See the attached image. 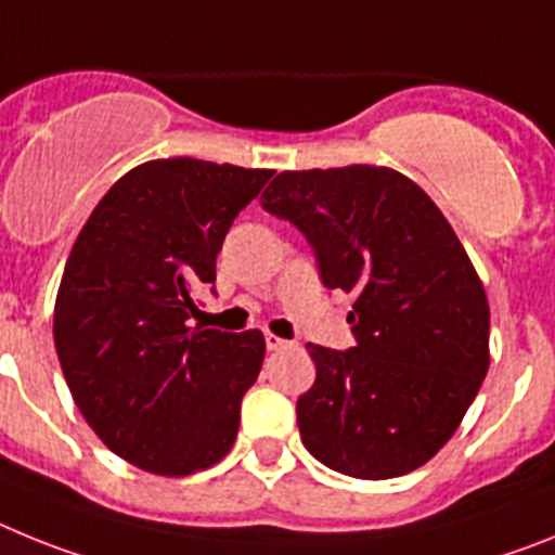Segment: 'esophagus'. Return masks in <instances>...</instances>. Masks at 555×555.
Masks as SVG:
<instances>
[{
	"instance_id": "obj_1",
	"label": "esophagus",
	"mask_w": 555,
	"mask_h": 555,
	"mask_svg": "<svg viewBox=\"0 0 555 555\" xmlns=\"http://www.w3.org/2000/svg\"><path fill=\"white\" fill-rule=\"evenodd\" d=\"M264 346H268V351H282V349H287V346H293V344H291V340H284V337L271 335V332H268V335H264Z\"/></svg>"
}]
</instances>
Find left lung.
<instances>
[{
    "instance_id": "1",
    "label": "left lung",
    "mask_w": 555,
    "mask_h": 555,
    "mask_svg": "<svg viewBox=\"0 0 555 555\" xmlns=\"http://www.w3.org/2000/svg\"><path fill=\"white\" fill-rule=\"evenodd\" d=\"M264 211L291 220L330 291L354 296L349 351L307 344L315 383L296 402L307 450L360 480L427 464L489 371V301L430 195L391 167L279 172Z\"/></svg>"
}]
</instances>
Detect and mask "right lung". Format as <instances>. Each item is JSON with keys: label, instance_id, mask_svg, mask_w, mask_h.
Masks as SVG:
<instances>
[{"label": "right lung", "instance_id": "right-lung-1", "mask_svg": "<svg viewBox=\"0 0 555 555\" xmlns=\"http://www.w3.org/2000/svg\"><path fill=\"white\" fill-rule=\"evenodd\" d=\"M271 176L184 156L144 162L72 245L52 321L57 360L91 430L139 469L184 478L237 438L264 337L190 318L231 223Z\"/></svg>", "mask_w": 555, "mask_h": 555}]
</instances>
